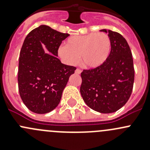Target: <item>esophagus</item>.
<instances>
[{
	"label": "esophagus",
	"instance_id": "34e87169",
	"mask_svg": "<svg viewBox=\"0 0 150 150\" xmlns=\"http://www.w3.org/2000/svg\"><path fill=\"white\" fill-rule=\"evenodd\" d=\"M81 70L80 69H78V68H77L76 69H75V73L76 74H81Z\"/></svg>",
	"mask_w": 150,
	"mask_h": 150
}]
</instances>
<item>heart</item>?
Returning a JSON list of instances; mask_svg holds the SVG:
<instances>
[{"instance_id":"obj_1","label":"heart","mask_w":150,"mask_h":150,"mask_svg":"<svg viewBox=\"0 0 150 150\" xmlns=\"http://www.w3.org/2000/svg\"><path fill=\"white\" fill-rule=\"evenodd\" d=\"M110 51V37L104 33H92L69 37L65 46L59 49V55L69 64H76L81 56L85 67L96 68L105 62Z\"/></svg>"}]
</instances>
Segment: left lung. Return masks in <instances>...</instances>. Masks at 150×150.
Instances as JSON below:
<instances>
[{
  "label": "left lung",
  "mask_w": 150,
  "mask_h": 150,
  "mask_svg": "<svg viewBox=\"0 0 150 150\" xmlns=\"http://www.w3.org/2000/svg\"><path fill=\"white\" fill-rule=\"evenodd\" d=\"M108 33L111 51L101 66L81 72V91L85 103L101 113H112L121 108L132 93L134 67L132 54L126 40L117 32Z\"/></svg>",
  "instance_id": "obj_1"
}]
</instances>
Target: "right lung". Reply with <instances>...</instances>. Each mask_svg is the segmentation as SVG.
Listing matches in <instances>:
<instances>
[{"instance_id": "obj_1", "label": "right lung", "mask_w": 150, "mask_h": 150, "mask_svg": "<svg viewBox=\"0 0 150 150\" xmlns=\"http://www.w3.org/2000/svg\"><path fill=\"white\" fill-rule=\"evenodd\" d=\"M69 35L40 25L25 38L19 54L18 87L22 102L33 112L45 114L54 110L76 69L57 58L62 42ZM41 43L53 55L45 54Z\"/></svg>"}]
</instances>
